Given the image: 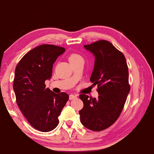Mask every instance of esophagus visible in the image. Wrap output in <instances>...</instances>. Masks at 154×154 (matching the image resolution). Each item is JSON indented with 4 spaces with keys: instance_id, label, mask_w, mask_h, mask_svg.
Wrapping results in <instances>:
<instances>
[{
    "instance_id": "esophagus-1",
    "label": "esophagus",
    "mask_w": 154,
    "mask_h": 154,
    "mask_svg": "<svg viewBox=\"0 0 154 154\" xmlns=\"http://www.w3.org/2000/svg\"><path fill=\"white\" fill-rule=\"evenodd\" d=\"M75 98H77V96H76V95H74V94H70L69 96V99L70 100H74V99H75Z\"/></svg>"
}]
</instances>
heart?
Returning a JSON list of instances; mask_svg holds the SVG:
<instances>
[{
    "label": "heart",
    "instance_id": "1",
    "mask_svg": "<svg viewBox=\"0 0 154 154\" xmlns=\"http://www.w3.org/2000/svg\"><path fill=\"white\" fill-rule=\"evenodd\" d=\"M78 59H82V57L81 55H79V54H77V53L71 54L70 55H69V62L74 61V60H78Z\"/></svg>",
    "mask_w": 154,
    "mask_h": 154
}]
</instances>
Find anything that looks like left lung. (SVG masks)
<instances>
[{
	"mask_svg": "<svg viewBox=\"0 0 154 154\" xmlns=\"http://www.w3.org/2000/svg\"><path fill=\"white\" fill-rule=\"evenodd\" d=\"M84 48L94 56L90 81L97 85L99 97L79 95L84 103L80 122L88 129L100 131L112 125L122 112L130 91L129 70L124 54L111 42L100 40Z\"/></svg>",
	"mask_w": 154,
	"mask_h": 154,
	"instance_id": "1",
	"label": "left lung"
}]
</instances>
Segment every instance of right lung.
Returning <instances> with one entry per match:
<instances>
[{
	"mask_svg": "<svg viewBox=\"0 0 154 154\" xmlns=\"http://www.w3.org/2000/svg\"><path fill=\"white\" fill-rule=\"evenodd\" d=\"M65 51L61 47L42 45L25 54L15 68L16 102L30 125L40 131L57 127L58 116L69 99L65 92L55 94L45 84L51 78L54 62Z\"/></svg>",
	"mask_w": 154,
	"mask_h": 154,
	"instance_id": "1",
	"label": "right lung"
}]
</instances>
